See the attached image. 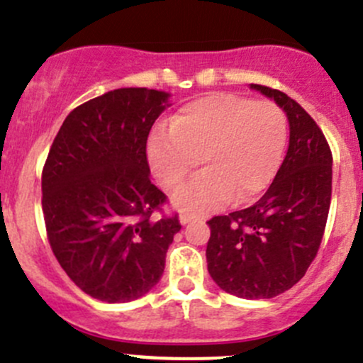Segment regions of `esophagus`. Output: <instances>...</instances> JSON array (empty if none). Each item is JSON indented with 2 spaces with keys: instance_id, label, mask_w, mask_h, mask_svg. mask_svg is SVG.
Wrapping results in <instances>:
<instances>
[{
  "instance_id": "esophagus-1",
  "label": "esophagus",
  "mask_w": 363,
  "mask_h": 363,
  "mask_svg": "<svg viewBox=\"0 0 363 363\" xmlns=\"http://www.w3.org/2000/svg\"><path fill=\"white\" fill-rule=\"evenodd\" d=\"M193 220H196V216H195V214H189V213H181V216H179V221H181L182 225L189 223V221H193Z\"/></svg>"
}]
</instances>
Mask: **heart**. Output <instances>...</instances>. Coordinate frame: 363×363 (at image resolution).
<instances>
[{"instance_id": "heart-1", "label": "heart", "mask_w": 363, "mask_h": 363, "mask_svg": "<svg viewBox=\"0 0 363 363\" xmlns=\"http://www.w3.org/2000/svg\"><path fill=\"white\" fill-rule=\"evenodd\" d=\"M287 118L269 101L211 94L186 104L170 133H154L147 154L157 181L175 189L202 163L206 170L174 196L177 209L206 214L248 202L269 186L282 161Z\"/></svg>"}]
</instances>
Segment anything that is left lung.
I'll use <instances>...</instances> for the list:
<instances>
[{
	"label": "left lung",
	"mask_w": 363,
	"mask_h": 363,
	"mask_svg": "<svg viewBox=\"0 0 363 363\" xmlns=\"http://www.w3.org/2000/svg\"><path fill=\"white\" fill-rule=\"evenodd\" d=\"M289 121V149L259 202L207 221V269L225 293L275 298L300 282L318 255L332 200V150L314 118L275 88L252 84Z\"/></svg>",
	"instance_id": "8db88e82"
}]
</instances>
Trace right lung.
Segmentation results:
<instances>
[{"label": "right lung", "instance_id": "obj_1", "mask_svg": "<svg viewBox=\"0 0 363 363\" xmlns=\"http://www.w3.org/2000/svg\"><path fill=\"white\" fill-rule=\"evenodd\" d=\"M170 94L118 88L74 108L42 170L49 245L69 279L106 303L142 298L164 269L179 216L154 218L147 138Z\"/></svg>", "mask_w": 363, "mask_h": 363}]
</instances>
